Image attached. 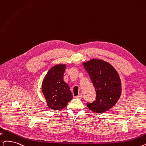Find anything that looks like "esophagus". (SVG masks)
<instances>
[{
	"label": "esophagus",
	"instance_id": "1",
	"mask_svg": "<svg viewBox=\"0 0 146 146\" xmlns=\"http://www.w3.org/2000/svg\"><path fill=\"white\" fill-rule=\"evenodd\" d=\"M76 98L77 99H79V100H80V99H82V94H79L78 96H77L76 97Z\"/></svg>",
	"mask_w": 146,
	"mask_h": 146
}]
</instances>
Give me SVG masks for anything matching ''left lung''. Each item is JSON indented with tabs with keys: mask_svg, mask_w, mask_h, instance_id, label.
Segmentation results:
<instances>
[{
	"mask_svg": "<svg viewBox=\"0 0 146 146\" xmlns=\"http://www.w3.org/2000/svg\"><path fill=\"white\" fill-rule=\"evenodd\" d=\"M96 92V100L87 103L94 112L103 113L115 106L121 94L119 76L111 64L104 61L92 59L84 63Z\"/></svg>",
	"mask_w": 146,
	"mask_h": 146,
	"instance_id": "8db88e82",
	"label": "left lung"
}]
</instances>
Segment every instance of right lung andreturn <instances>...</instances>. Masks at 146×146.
Wrapping results in <instances>:
<instances>
[{
    "label": "right lung",
    "mask_w": 146,
    "mask_h": 146,
    "mask_svg": "<svg viewBox=\"0 0 146 146\" xmlns=\"http://www.w3.org/2000/svg\"><path fill=\"white\" fill-rule=\"evenodd\" d=\"M65 64L52 67L48 71L42 83V92L50 109H62L73 98L68 85L63 80Z\"/></svg>",
    "instance_id": "1"
}]
</instances>
